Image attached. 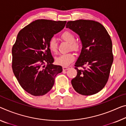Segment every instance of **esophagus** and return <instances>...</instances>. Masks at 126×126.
I'll return each mask as SVG.
<instances>
[{
	"instance_id": "esophagus-1",
	"label": "esophagus",
	"mask_w": 126,
	"mask_h": 126,
	"mask_svg": "<svg viewBox=\"0 0 126 126\" xmlns=\"http://www.w3.org/2000/svg\"><path fill=\"white\" fill-rule=\"evenodd\" d=\"M63 70L66 71V70H68V69H69V67H66V66H63Z\"/></svg>"
}]
</instances>
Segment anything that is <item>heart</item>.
<instances>
[{"label":"heart","instance_id":"1","mask_svg":"<svg viewBox=\"0 0 126 126\" xmlns=\"http://www.w3.org/2000/svg\"><path fill=\"white\" fill-rule=\"evenodd\" d=\"M61 38L65 41L70 44V48L74 51H78L80 48L79 44L75 42V36L74 34L69 31H66L61 35ZM48 47L50 51L53 53H56L57 50V40L55 37L50 39L48 42ZM75 60V56L73 53H69L63 54L56 58V63L57 65L63 66H68Z\"/></svg>","mask_w":126,"mask_h":126}]
</instances>
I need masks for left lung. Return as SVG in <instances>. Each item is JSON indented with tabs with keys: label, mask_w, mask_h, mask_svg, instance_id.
Listing matches in <instances>:
<instances>
[{
	"label": "left lung",
	"mask_w": 126,
	"mask_h": 126,
	"mask_svg": "<svg viewBox=\"0 0 126 126\" xmlns=\"http://www.w3.org/2000/svg\"><path fill=\"white\" fill-rule=\"evenodd\" d=\"M66 27L78 35L82 44L75 65L77 75L71 80L73 87L82 95L97 94L107 83L113 62L110 36L103 25L92 20L68 21Z\"/></svg>",
	"instance_id": "left-lung-1"
}]
</instances>
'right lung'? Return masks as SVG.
I'll return each mask as SVG.
<instances>
[{
    "label": "right lung",
    "instance_id": "1",
    "mask_svg": "<svg viewBox=\"0 0 126 126\" xmlns=\"http://www.w3.org/2000/svg\"><path fill=\"white\" fill-rule=\"evenodd\" d=\"M66 23V21L37 20L17 35L12 49V67L21 87L32 95L48 93L53 86L55 77L63 71L61 66L53 64L48 42L64 28Z\"/></svg>",
    "mask_w": 126,
    "mask_h": 126
}]
</instances>
